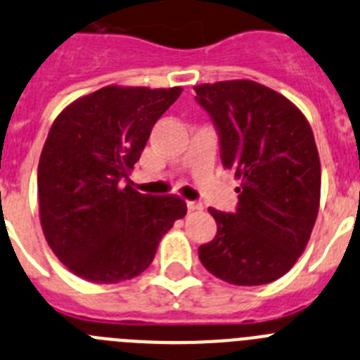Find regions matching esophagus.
<instances>
[{
	"mask_svg": "<svg viewBox=\"0 0 360 360\" xmlns=\"http://www.w3.org/2000/svg\"><path fill=\"white\" fill-rule=\"evenodd\" d=\"M186 208H188V212H195V210L202 208V204L197 202V200H188Z\"/></svg>",
	"mask_w": 360,
	"mask_h": 360,
	"instance_id": "34e87169",
	"label": "esophagus"
}]
</instances>
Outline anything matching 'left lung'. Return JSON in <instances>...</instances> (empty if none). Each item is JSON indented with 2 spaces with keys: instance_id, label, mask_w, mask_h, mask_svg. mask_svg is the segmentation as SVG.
Returning a JSON list of instances; mask_svg holds the SVG:
<instances>
[{
  "instance_id": "1",
  "label": "left lung",
  "mask_w": 360,
  "mask_h": 360,
  "mask_svg": "<svg viewBox=\"0 0 360 360\" xmlns=\"http://www.w3.org/2000/svg\"><path fill=\"white\" fill-rule=\"evenodd\" d=\"M219 134L220 161L240 179L233 213L208 208L217 235L200 264L233 285H264L300 258L319 210L321 165L300 109L252 80L195 86Z\"/></svg>"
}]
</instances>
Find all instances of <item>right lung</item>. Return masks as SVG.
<instances>
[{
  "label": "right lung",
  "instance_id": "right-lung-1",
  "mask_svg": "<svg viewBox=\"0 0 360 360\" xmlns=\"http://www.w3.org/2000/svg\"><path fill=\"white\" fill-rule=\"evenodd\" d=\"M181 87H102L51 125L37 168L41 226L71 273L118 283L152 264L161 236L186 215L176 195H143L129 172Z\"/></svg>",
  "mask_w": 360,
  "mask_h": 360
}]
</instances>
